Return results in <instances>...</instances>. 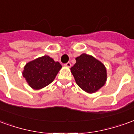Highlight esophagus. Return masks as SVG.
Returning a JSON list of instances; mask_svg holds the SVG:
<instances>
[{
    "mask_svg": "<svg viewBox=\"0 0 134 134\" xmlns=\"http://www.w3.org/2000/svg\"><path fill=\"white\" fill-rule=\"evenodd\" d=\"M64 66H66L67 67H71V63L70 62H67L66 64H64Z\"/></svg>",
    "mask_w": 134,
    "mask_h": 134,
    "instance_id": "34e87169",
    "label": "esophagus"
}]
</instances>
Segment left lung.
I'll use <instances>...</instances> for the list:
<instances>
[{"instance_id":"1","label":"left lung","mask_w":134,"mask_h":134,"mask_svg":"<svg viewBox=\"0 0 134 134\" xmlns=\"http://www.w3.org/2000/svg\"><path fill=\"white\" fill-rule=\"evenodd\" d=\"M75 59L76 63L70 70L76 83L87 93H96L106 82L105 67L101 62L87 54H82Z\"/></svg>"}]
</instances>
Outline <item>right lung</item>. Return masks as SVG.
Wrapping results in <instances>:
<instances>
[{
	"instance_id": "add662e5",
	"label": "right lung",
	"mask_w": 134,
	"mask_h": 134,
	"mask_svg": "<svg viewBox=\"0 0 134 134\" xmlns=\"http://www.w3.org/2000/svg\"><path fill=\"white\" fill-rule=\"evenodd\" d=\"M61 68L59 62L45 55L28 62L22 74L31 88L39 90L52 82Z\"/></svg>"
}]
</instances>
